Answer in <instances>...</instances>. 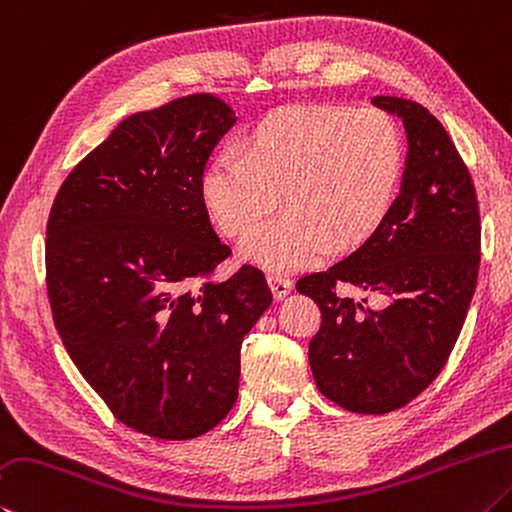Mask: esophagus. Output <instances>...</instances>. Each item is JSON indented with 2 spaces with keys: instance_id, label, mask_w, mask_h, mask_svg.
<instances>
[{
  "instance_id": "1",
  "label": "esophagus",
  "mask_w": 512,
  "mask_h": 512,
  "mask_svg": "<svg viewBox=\"0 0 512 512\" xmlns=\"http://www.w3.org/2000/svg\"><path fill=\"white\" fill-rule=\"evenodd\" d=\"M268 286H271V291H273V297H275V300H282V297H286L288 293L293 291V282L288 280V277H284V275H275V273L268 275Z\"/></svg>"
}]
</instances>
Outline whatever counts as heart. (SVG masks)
I'll return each mask as SVG.
<instances>
[{
	"instance_id": "heart-1",
	"label": "heart",
	"mask_w": 512,
	"mask_h": 512,
	"mask_svg": "<svg viewBox=\"0 0 512 512\" xmlns=\"http://www.w3.org/2000/svg\"><path fill=\"white\" fill-rule=\"evenodd\" d=\"M405 167L403 134L383 109L288 107L266 116L244 156L219 154L203 174V201L224 235L246 237L244 255L273 273L313 266L358 246L394 208Z\"/></svg>"
}]
</instances>
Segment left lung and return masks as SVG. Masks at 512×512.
<instances>
[{
	"mask_svg": "<svg viewBox=\"0 0 512 512\" xmlns=\"http://www.w3.org/2000/svg\"><path fill=\"white\" fill-rule=\"evenodd\" d=\"M371 102L405 125L401 194L365 244L295 286L322 313L309 345L320 392L349 412L387 414L430 387L450 358L477 288L481 221L475 183L439 120L414 100ZM342 285L388 304L371 310Z\"/></svg>",
	"mask_w": 512,
	"mask_h": 512,
	"instance_id": "left-lung-1",
	"label": "left lung"
}]
</instances>
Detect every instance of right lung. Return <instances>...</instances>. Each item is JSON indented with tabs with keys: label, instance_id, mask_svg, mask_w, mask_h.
Masks as SVG:
<instances>
[{
	"label": "right lung",
	"instance_id": "right-lung-1",
	"mask_svg": "<svg viewBox=\"0 0 512 512\" xmlns=\"http://www.w3.org/2000/svg\"><path fill=\"white\" fill-rule=\"evenodd\" d=\"M212 94L138 111L64 179L46 224V291L73 365L120 423L167 441L237 401L241 342L273 295L210 226L203 170L235 125Z\"/></svg>",
	"mask_w": 512,
	"mask_h": 512
}]
</instances>
